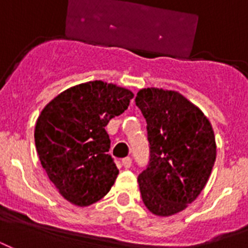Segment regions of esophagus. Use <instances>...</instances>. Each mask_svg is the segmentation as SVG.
<instances>
[{
    "label": "esophagus",
    "instance_id": "1",
    "mask_svg": "<svg viewBox=\"0 0 248 248\" xmlns=\"http://www.w3.org/2000/svg\"><path fill=\"white\" fill-rule=\"evenodd\" d=\"M122 165H124V169H130L132 165V159L130 157H126V158L122 159Z\"/></svg>",
    "mask_w": 248,
    "mask_h": 248
}]
</instances>
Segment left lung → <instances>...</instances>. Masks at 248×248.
Returning <instances> with one entry per match:
<instances>
[{"label":"left lung","mask_w":248,"mask_h":248,"mask_svg":"<svg viewBox=\"0 0 248 248\" xmlns=\"http://www.w3.org/2000/svg\"><path fill=\"white\" fill-rule=\"evenodd\" d=\"M149 165L138 177L144 204L157 216L183 211L200 196L216 159L214 130L200 108L170 90H140Z\"/></svg>","instance_id":"left-lung-1"}]
</instances>
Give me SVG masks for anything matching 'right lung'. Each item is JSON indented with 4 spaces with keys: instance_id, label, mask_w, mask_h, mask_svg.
Segmentation results:
<instances>
[{
    "instance_id": "add662e5",
    "label": "right lung",
    "mask_w": 248,
    "mask_h": 248,
    "mask_svg": "<svg viewBox=\"0 0 248 248\" xmlns=\"http://www.w3.org/2000/svg\"><path fill=\"white\" fill-rule=\"evenodd\" d=\"M132 97L130 90L91 81L65 90L42 109L34 128L37 153L48 179L71 203L90 206L114 184L118 169L108 155L105 126Z\"/></svg>"
}]
</instances>
